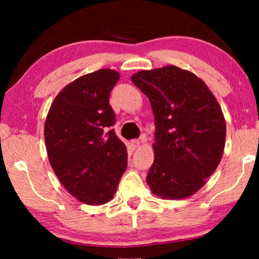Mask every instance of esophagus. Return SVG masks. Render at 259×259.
Listing matches in <instances>:
<instances>
[{
	"label": "esophagus",
	"mask_w": 259,
	"mask_h": 259,
	"mask_svg": "<svg viewBox=\"0 0 259 259\" xmlns=\"http://www.w3.org/2000/svg\"><path fill=\"white\" fill-rule=\"evenodd\" d=\"M143 143V141H139V139H135V141H131V147H132L133 149H137L141 147V144Z\"/></svg>",
	"instance_id": "obj_1"
}]
</instances>
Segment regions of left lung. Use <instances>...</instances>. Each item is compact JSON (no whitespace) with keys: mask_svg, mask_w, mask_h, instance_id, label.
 Listing matches in <instances>:
<instances>
[{"mask_svg":"<svg viewBox=\"0 0 259 259\" xmlns=\"http://www.w3.org/2000/svg\"><path fill=\"white\" fill-rule=\"evenodd\" d=\"M131 80L150 100L156 124L150 190L167 200L190 197L223 156L227 126L220 103L201 78L176 65L142 70Z\"/></svg>","mask_w":259,"mask_h":259,"instance_id":"obj_1","label":"left lung"}]
</instances>
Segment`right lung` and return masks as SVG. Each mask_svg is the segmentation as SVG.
<instances>
[{
    "instance_id": "right-lung-1",
    "label": "right lung",
    "mask_w": 259,
    "mask_h": 259,
    "mask_svg": "<svg viewBox=\"0 0 259 259\" xmlns=\"http://www.w3.org/2000/svg\"><path fill=\"white\" fill-rule=\"evenodd\" d=\"M120 78L100 69L70 82L52 102L45 121L50 163L63 187L80 202L104 205L114 197L127 168V149L110 127L109 104Z\"/></svg>"
}]
</instances>
